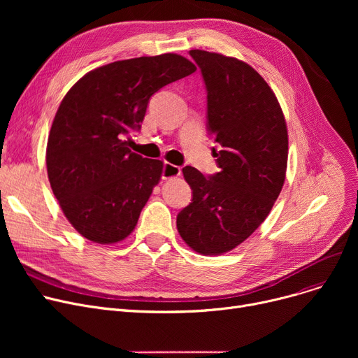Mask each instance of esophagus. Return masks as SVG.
<instances>
[{"label": "esophagus", "mask_w": 358, "mask_h": 358, "mask_svg": "<svg viewBox=\"0 0 358 358\" xmlns=\"http://www.w3.org/2000/svg\"><path fill=\"white\" fill-rule=\"evenodd\" d=\"M180 174H181V168L180 166H177L174 164H169V162L164 164V166H162V178L164 180L178 177Z\"/></svg>", "instance_id": "obj_1"}]
</instances>
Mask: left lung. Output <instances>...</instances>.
<instances>
[{"instance_id": "obj_1", "label": "left lung", "mask_w": 358, "mask_h": 358, "mask_svg": "<svg viewBox=\"0 0 358 358\" xmlns=\"http://www.w3.org/2000/svg\"><path fill=\"white\" fill-rule=\"evenodd\" d=\"M208 91V130L219 173L184 166L192 203L177 215L184 242L203 255L238 247L266 220L283 189L289 139L283 111L264 78L248 64L190 50Z\"/></svg>"}]
</instances>
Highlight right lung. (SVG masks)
I'll list each match as a JSON object with an SVG mask.
<instances>
[{"mask_svg": "<svg viewBox=\"0 0 358 358\" xmlns=\"http://www.w3.org/2000/svg\"><path fill=\"white\" fill-rule=\"evenodd\" d=\"M196 71L176 53L117 61L90 71L66 92L46 148L48 177L72 227L97 243L123 241L162 174L124 136L139 130L149 99Z\"/></svg>", "mask_w": 358, "mask_h": 358, "instance_id": "obj_1", "label": "right lung"}]
</instances>
